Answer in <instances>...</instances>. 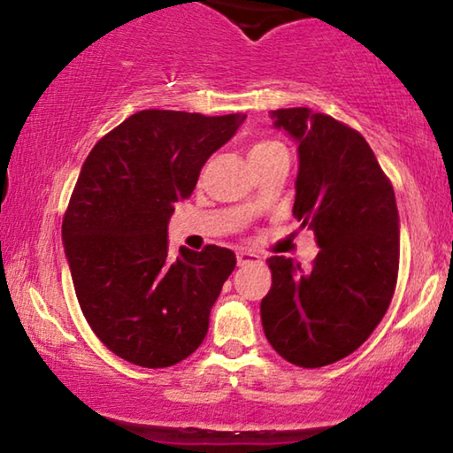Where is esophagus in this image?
<instances>
[{"label":"esophagus","mask_w":453,"mask_h":453,"mask_svg":"<svg viewBox=\"0 0 453 453\" xmlns=\"http://www.w3.org/2000/svg\"><path fill=\"white\" fill-rule=\"evenodd\" d=\"M259 262V256L253 251H247V250H241L237 251V264L239 265H247V264H257Z\"/></svg>","instance_id":"obj_1"}]
</instances>
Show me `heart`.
<instances>
[{
  "label": "heart",
  "instance_id": "b5f03b06",
  "mask_svg": "<svg viewBox=\"0 0 453 453\" xmlns=\"http://www.w3.org/2000/svg\"><path fill=\"white\" fill-rule=\"evenodd\" d=\"M276 150H284V148L278 144V142H257V144L251 146L250 150V158H257V157H265V154L276 152Z\"/></svg>",
  "mask_w": 453,
  "mask_h": 453
}]
</instances>
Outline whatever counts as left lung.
<instances>
[{"instance_id": "left-lung-1", "label": "left lung", "mask_w": 453, "mask_h": 453, "mask_svg": "<svg viewBox=\"0 0 453 453\" xmlns=\"http://www.w3.org/2000/svg\"><path fill=\"white\" fill-rule=\"evenodd\" d=\"M296 142L295 219L313 228L319 253L309 270L272 256L262 326L296 367L340 361L371 336L392 303L400 216L392 183L361 134L307 107L270 113Z\"/></svg>"}]
</instances>
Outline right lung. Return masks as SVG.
I'll return each instance as SVG.
<instances>
[{
	"label": "right lung",
	"instance_id": "add662e5",
	"mask_svg": "<svg viewBox=\"0 0 453 453\" xmlns=\"http://www.w3.org/2000/svg\"><path fill=\"white\" fill-rule=\"evenodd\" d=\"M247 115L148 109L96 142L61 237L86 321L117 357L148 369L188 358L237 257L225 247L169 256L166 228L206 160Z\"/></svg>",
	"mask_w": 453,
	"mask_h": 453
}]
</instances>
